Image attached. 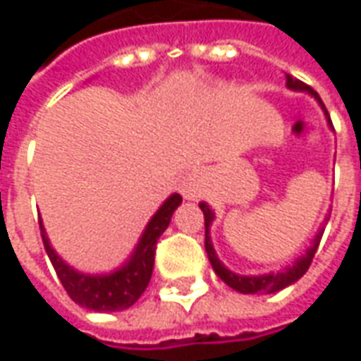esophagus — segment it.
I'll list each match as a JSON object with an SVG mask.
<instances>
[{"label":"esophagus","mask_w":361,"mask_h":361,"mask_svg":"<svg viewBox=\"0 0 361 361\" xmlns=\"http://www.w3.org/2000/svg\"><path fill=\"white\" fill-rule=\"evenodd\" d=\"M180 191L181 195L189 199V201H195L197 197H201V191H203V176H201V172H189L181 180Z\"/></svg>","instance_id":"34e87169"}]
</instances>
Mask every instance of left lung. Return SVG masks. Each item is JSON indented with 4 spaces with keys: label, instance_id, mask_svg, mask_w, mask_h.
<instances>
[{
    "label": "left lung",
    "instance_id": "8db88e82",
    "mask_svg": "<svg viewBox=\"0 0 361 361\" xmlns=\"http://www.w3.org/2000/svg\"><path fill=\"white\" fill-rule=\"evenodd\" d=\"M286 87L292 90H303V92H310L319 104H321V108L325 110L326 116V108L321 102V98L315 90L307 87L305 82L298 81L294 79L292 75H286ZM329 118V116H326ZM329 126H333L331 121H329ZM201 207V211L204 214V250H207V255H209V261H211L212 269L214 272L219 274L220 280H224L228 286L235 290V292H240V294H274V292H279L282 288L290 286V284H294L295 280H300L305 274V271L310 269L311 261H313V255H315V251H317V245L321 242V235H323V230H319L317 235H315V240L311 243V247L305 251V255H302L300 259H295L294 265L286 267V269H282L279 272H269V274H257V276H245V274H235L230 269L224 267V263L216 257V251L212 247L211 242V224L212 220H214V212L211 211V207L207 203H199Z\"/></svg>",
    "mask_w": 361,
    "mask_h": 361
}]
</instances>
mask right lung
I'll return each mask as SVG.
<instances>
[{"instance_id": "obj_1", "label": "right lung", "mask_w": 361, "mask_h": 361, "mask_svg": "<svg viewBox=\"0 0 361 361\" xmlns=\"http://www.w3.org/2000/svg\"><path fill=\"white\" fill-rule=\"evenodd\" d=\"M181 204V195L173 193L164 201L157 214L149 220L142 232L137 247L127 259L123 267H119L108 274H85L75 271L59 257L50 245L46 235L42 220H40V234H42L44 247L50 257L51 265L58 272L59 282L63 284L66 292L75 303L90 311H121L131 307L141 294L147 290L154 267V251L160 235L172 220L173 211Z\"/></svg>"}]
</instances>
